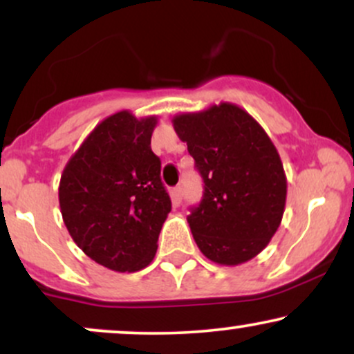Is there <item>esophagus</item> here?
Listing matches in <instances>:
<instances>
[{
  "label": "esophagus",
  "mask_w": 354,
  "mask_h": 354,
  "mask_svg": "<svg viewBox=\"0 0 354 354\" xmlns=\"http://www.w3.org/2000/svg\"><path fill=\"white\" fill-rule=\"evenodd\" d=\"M171 196H173V203H174V205H181V201H183L181 186H176V188L171 189Z\"/></svg>",
  "instance_id": "obj_1"
}]
</instances>
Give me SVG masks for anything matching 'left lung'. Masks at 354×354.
Returning <instances> with one entry per match:
<instances>
[{"mask_svg":"<svg viewBox=\"0 0 354 354\" xmlns=\"http://www.w3.org/2000/svg\"><path fill=\"white\" fill-rule=\"evenodd\" d=\"M173 126L205 183L203 200L188 216L198 248L218 265L250 261L284 213L286 176L274 145L253 116L231 103L178 115Z\"/></svg>","mask_w":354,"mask_h":354,"instance_id":"8db88e82","label":"left lung"}]
</instances>
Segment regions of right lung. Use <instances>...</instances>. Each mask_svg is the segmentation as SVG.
<instances>
[{
    "mask_svg": "<svg viewBox=\"0 0 354 354\" xmlns=\"http://www.w3.org/2000/svg\"><path fill=\"white\" fill-rule=\"evenodd\" d=\"M156 116L111 115L89 133L64 166L59 208L73 241L120 273L153 261L171 200L151 151Z\"/></svg>",
    "mask_w": 354,
    "mask_h": 354,
    "instance_id": "obj_1",
    "label": "right lung"
}]
</instances>
